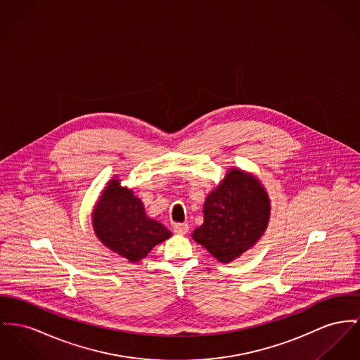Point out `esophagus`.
<instances>
[{
  "instance_id": "1",
  "label": "esophagus",
  "mask_w": 360,
  "mask_h": 360,
  "mask_svg": "<svg viewBox=\"0 0 360 360\" xmlns=\"http://www.w3.org/2000/svg\"><path fill=\"white\" fill-rule=\"evenodd\" d=\"M190 226L188 224H181V222H177L173 225V232L177 233V235H186L188 232Z\"/></svg>"
}]
</instances>
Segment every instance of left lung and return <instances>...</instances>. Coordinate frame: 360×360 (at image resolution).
Returning a JSON list of instances; mask_svg holds the SVG:
<instances>
[{
    "label": "left lung",
    "mask_w": 360,
    "mask_h": 360,
    "mask_svg": "<svg viewBox=\"0 0 360 360\" xmlns=\"http://www.w3.org/2000/svg\"><path fill=\"white\" fill-rule=\"evenodd\" d=\"M205 222L193 239L218 261L240 257L264 235L270 203L259 180L232 169L205 202Z\"/></svg>",
    "instance_id": "left-lung-1"
}]
</instances>
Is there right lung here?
I'll return each mask as SVG.
<instances>
[{
  "label": "right lung",
  "instance_id": "add662e5",
  "mask_svg": "<svg viewBox=\"0 0 360 360\" xmlns=\"http://www.w3.org/2000/svg\"><path fill=\"white\" fill-rule=\"evenodd\" d=\"M96 236L112 251L138 262L154 245L172 236L162 224L146 216L141 199L112 180L96 203L93 214Z\"/></svg>",
  "mask_w": 360,
  "mask_h": 360
}]
</instances>
